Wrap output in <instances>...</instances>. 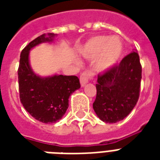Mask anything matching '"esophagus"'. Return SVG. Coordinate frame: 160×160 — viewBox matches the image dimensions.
<instances>
[{"mask_svg":"<svg viewBox=\"0 0 160 160\" xmlns=\"http://www.w3.org/2000/svg\"><path fill=\"white\" fill-rule=\"evenodd\" d=\"M94 76V74L92 73V71L90 70H85L83 73H81V75L80 76V84H81V86H84V85L88 83V81L90 80H91Z\"/></svg>","mask_w":160,"mask_h":160,"instance_id":"1","label":"esophagus"}]
</instances>
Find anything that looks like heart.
<instances>
[{
    "label": "heart",
    "instance_id": "1",
    "mask_svg": "<svg viewBox=\"0 0 160 160\" xmlns=\"http://www.w3.org/2000/svg\"><path fill=\"white\" fill-rule=\"evenodd\" d=\"M122 51V42L118 37L96 36L86 42L81 53L87 59H94L98 56L96 67L99 70H105L118 61Z\"/></svg>",
    "mask_w": 160,
    "mask_h": 160
}]
</instances>
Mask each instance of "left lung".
I'll return each instance as SVG.
<instances>
[{"mask_svg":"<svg viewBox=\"0 0 160 160\" xmlns=\"http://www.w3.org/2000/svg\"><path fill=\"white\" fill-rule=\"evenodd\" d=\"M142 66L134 51L98 75L93 109L102 121L116 123L132 111L139 97Z\"/></svg>","mask_w":160,"mask_h":160,"instance_id":"left-lung-1","label":"left lung"}]
</instances>
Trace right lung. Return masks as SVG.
<instances>
[{
    "label": "right lung",
    "mask_w": 160,
    "mask_h": 160,
    "mask_svg": "<svg viewBox=\"0 0 160 160\" xmlns=\"http://www.w3.org/2000/svg\"><path fill=\"white\" fill-rule=\"evenodd\" d=\"M38 36L22 50L18 68L20 100L26 111L39 121L55 123L66 112L69 97L80 88V80L75 75H55L41 78L34 74L29 64V51L34 46L51 41L54 34Z\"/></svg>",
    "instance_id": "add662e5"
}]
</instances>
